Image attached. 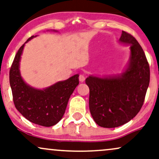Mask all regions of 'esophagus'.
<instances>
[{"mask_svg": "<svg viewBox=\"0 0 159 159\" xmlns=\"http://www.w3.org/2000/svg\"><path fill=\"white\" fill-rule=\"evenodd\" d=\"M84 80H85V78H84V75H80V77H79V80H80V82H84Z\"/></svg>", "mask_w": 159, "mask_h": 159, "instance_id": "34e87169", "label": "esophagus"}]
</instances>
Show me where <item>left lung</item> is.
Masks as SVG:
<instances>
[{
  "instance_id": "8db88e82",
  "label": "left lung",
  "mask_w": 159,
  "mask_h": 159,
  "mask_svg": "<svg viewBox=\"0 0 159 159\" xmlns=\"http://www.w3.org/2000/svg\"><path fill=\"white\" fill-rule=\"evenodd\" d=\"M119 43L129 46V63L122 73L85 80L89 87V108L96 124L104 128L120 126L141 110L150 82V67L143 48L125 31Z\"/></svg>"
}]
</instances>
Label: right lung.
Segmentation results:
<instances>
[{
    "label": "right lung",
    "mask_w": 159,
    "mask_h": 159,
    "mask_svg": "<svg viewBox=\"0 0 159 159\" xmlns=\"http://www.w3.org/2000/svg\"><path fill=\"white\" fill-rule=\"evenodd\" d=\"M36 36L30 37L18 50L9 71V82L16 110L30 122L49 127L63 117L70 96L79 84V75L43 89L27 84L20 74V62L25 44Z\"/></svg>",
    "instance_id": "obj_1"
}]
</instances>
